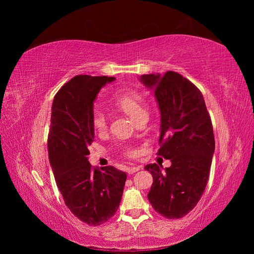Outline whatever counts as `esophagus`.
Masks as SVG:
<instances>
[{"label": "esophagus", "instance_id": "obj_1", "mask_svg": "<svg viewBox=\"0 0 254 254\" xmlns=\"http://www.w3.org/2000/svg\"><path fill=\"white\" fill-rule=\"evenodd\" d=\"M140 166H129V167H127V173L129 174V175H131V174H134L135 172H137V171H140Z\"/></svg>", "mask_w": 254, "mask_h": 254}]
</instances>
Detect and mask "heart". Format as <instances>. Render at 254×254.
<instances>
[{
	"label": "heart",
	"instance_id": "heart-1",
	"mask_svg": "<svg viewBox=\"0 0 254 254\" xmlns=\"http://www.w3.org/2000/svg\"><path fill=\"white\" fill-rule=\"evenodd\" d=\"M115 103L123 111L126 112L134 121H137L141 117H144V115H147L145 98L135 91L123 92V93L115 97ZM107 123H108V119H107L106 112L101 108L94 109L93 115H92V124H93L94 129L99 132L104 131L107 128ZM122 151L125 156L128 157H132L135 153L134 149L130 147H124Z\"/></svg>",
	"mask_w": 254,
	"mask_h": 254
}]
</instances>
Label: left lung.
I'll return each mask as SVG.
<instances>
[{
	"mask_svg": "<svg viewBox=\"0 0 254 254\" xmlns=\"http://www.w3.org/2000/svg\"><path fill=\"white\" fill-rule=\"evenodd\" d=\"M152 89L161 113L158 156L171 160L164 171L156 163L145 166L152 175L147 195L156 212L168 219L182 218L194 209L209 179L215 140L202 93L177 72L142 75Z\"/></svg>",
	"mask_w": 254,
	"mask_h": 254,
	"instance_id": "left-lung-1",
	"label": "left lung"
}]
</instances>
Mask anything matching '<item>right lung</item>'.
I'll return each instance as SVG.
<instances>
[{
    "label": "right lung",
    "instance_id": "right-lung-1",
    "mask_svg": "<svg viewBox=\"0 0 254 254\" xmlns=\"http://www.w3.org/2000/svg\"><path fill=\"white\" fill-rule=\"evenodd\" d=\"M115 78L77 75L54 97L48 137L49 159L64 203L90 226L108 221L118 211L127 176L113 166L92 167L93 103L99 90Z\"/></svg>",
    "mask_w": 254,
    "mask_h": 254
}]
</instances>
